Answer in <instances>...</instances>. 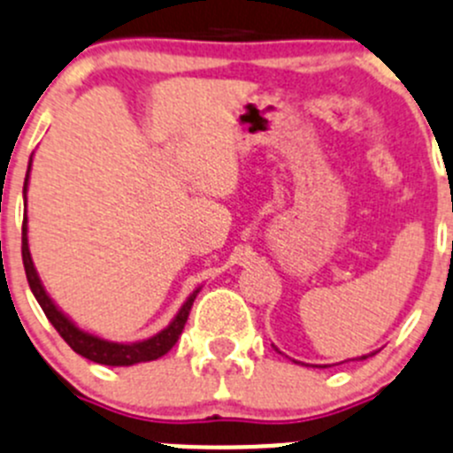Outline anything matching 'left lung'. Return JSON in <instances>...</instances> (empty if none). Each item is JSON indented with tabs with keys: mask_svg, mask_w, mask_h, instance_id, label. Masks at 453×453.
I'll return each instance as SVG.
<instances>
[{
	"mask_svg": "<svg viewBox=\"0 0 453 453\" xmlns=\"http://www.w3.org/2000/svg\"><path fill=\"white\" fill-rule=\"evenodd\" d=\"M363 358H367V357H363Z\"/></svg>",
	"mask_w": 453,
	"mask_h": 453,
	"instance_id": "left-lung-1",
	"label": "left lung"
}]
</instances>
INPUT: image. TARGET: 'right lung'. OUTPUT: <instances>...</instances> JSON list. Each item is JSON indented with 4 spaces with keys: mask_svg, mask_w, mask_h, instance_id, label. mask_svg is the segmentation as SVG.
Listing matches in <instances>:
<instances>
[{
    "mask_svg": "<svg viewBox=\"0 0 453 453\" xmlns=\"http://www.w3.org/2000/svg\"><path fill=\"white\" fill-rule=\"evenodd\" d=\"M30 170V168H28ZM28 186V174H26V183L24 190ZM21 258H24V270H26V279H28L30 289H33L35 298L42 305L43 314L48 316V320L52 323V327L59 332V336L64 338L65 343L74 349L77 354H81L83 358L88 361L101 363V365H134V363H146V361H155V358H161L164 354H168L173 349V345L177 343V338L181 336L183 325H186L188 314L192 310V303H195L196 292L183 303V307L179 310L177 319L159 332L157 336L148 338V341H142V343H133V345H119V343H108V341H101V338L92 336V334L81 332L79 327H74L55 305L48 298V294L43 292L42 283H39V276L33 267V258H30L28 252V236H26V219L24 226H21Z\"/></svg>",
    "mask_w": 453,
    "mask_h": 453,
    "instance_id": "obj_1",
    "label": "right lung"
}]
</instances>
